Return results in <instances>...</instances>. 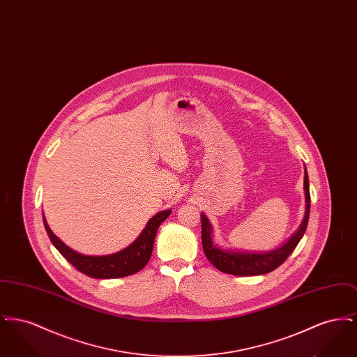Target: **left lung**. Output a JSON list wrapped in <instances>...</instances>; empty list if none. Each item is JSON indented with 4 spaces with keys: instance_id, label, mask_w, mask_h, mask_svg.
<instances>
[{
    "instance_id": "left-lung-1",
    "label": "left lung",
    "mask_w": 357,
    "mask_h": 357,
    "mask_svg": "<svg viewBox=\"0 0 357 357\" xmlns=\"http://www.w3.org/2000/svg\"><path fill=\"white\" fill-rule=\"evenodd\" d=\"M304 187H305L306 211L304 221L301 223L298 231L290 238L282 248L273 250L269 253H239V252H226L217 248L211 242V225L206 215H201L202 220V246L207 259L218 269L227 274L234 275H259L271 273L282 265L291 252L296 249L298 242L305 233L309 211H310V194H309V179L305 170L304 176Z\"/></svg>"
}]
</instances>
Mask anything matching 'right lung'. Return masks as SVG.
I'll use <instances>...</instances> for the list:
<instances>
[{"instance_id":"1","label":"right lung","mask_w":357,"mask_h":357,"mask_svg":"<svg viewBox=\"0 0 357 357\" xmlns=\"http://www.w3.org/2000/svg\"><path fill=\"white\" fill-rule=\"evenodd\" d=\"M170 214L171 210L158 213L149 221L146 229L142 231V234L134 243H131L128 248H126L119 253L102 257L76 253L52 233L45 220L44 226L54 248L79 272L84 273L85 275H89L92 278H120L142 271L149 264L153 253V239L156 236L158 227L162 222L167 220Z\"/></svg>"}]
</instances>
